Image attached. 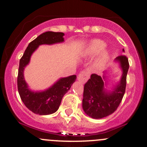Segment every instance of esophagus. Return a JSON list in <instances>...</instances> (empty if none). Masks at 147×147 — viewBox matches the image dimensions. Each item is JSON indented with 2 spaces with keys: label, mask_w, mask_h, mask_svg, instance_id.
Masks as SVG:
<instances>
[{
  "label": "esophagus",
  "mask_w": 147,
  "mask_h": 147,
  "mask_svg": "<svg viewBox=\"0 0 147 147\" xmlns=\"http://www.w3.org/2000/svg\"><path fill=\"white\" fill-rule=\"evenodd\" d=\"M89 78V74L88 72L86 71H82L79 74L77 79L80 82H82V84L86 83L87 82L88 79Z\"/></svg>",
  "instance_id": "obj_1"
}]
</instances>
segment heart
I'll list each match as a JSON object with an SVG mask.
<instances>
[{"mask_svg":"<svg viewBox=\"0 0 147 147\" xmlns=\"http://www.w3.org/2000/svg\"><path fill=\"white\" fill-rule=\"evenodd\" d=\"M105 42L101 39H93L86 45L82 52L84 57H92L99 53L105 48ZM110 59V52L109 50H104L101 52L95 62V67L97 69H102L107 64Z\"/></svg>","mask_w":147,"mask_h":147,"instance_id":"1","label":"heart"}]
</instances>
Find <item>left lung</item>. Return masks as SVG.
<instances>
[{"label":"left lung","instance_id":"8db88e82","mask_svg":"<svg viewBox=\"0 0 147 147\" xmlns=\"http://www.w3.org/2000/svg\"><path fill=\"white\" fill-rule=\"evenodd\" d=\"M122 51L124 52V49ZM115 62L119 64L122 74L119 82L113 86L110 90L106 88L108 85L106 72L102 77L92 74L84 85L82 108L89 117L94 119L107 117L117 110L122 102L125 92L129 63L127 57L124 55L116 57Z\"/></svg>","mask_w":147,"mask_h":147}]
</instances>
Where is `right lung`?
Wrapping results in <instances>:
<instances>
[{
  "label": "right lung",
  "instance_id": "right-lung-1",
  "mask_svg": "<svg viewBox=\"0 0 147 147\" xmlns=\"http://www.w3.org/2000/svg\"><path fill=\"white\" fill-rule=\"evenodd\" d=\"M63 32H46L30 42L21 57L17 78L18 90L21 100L32 112L46 115L58 110L63 97L75 82L76 75L62 77L45 90L34 91L29 88L24 78L25 68L30 61L32 55L41 45H53L64 41Z\"/></svg>",
  "mask_w": 147,
  "mask_h": 147
}]
</instances>
